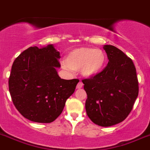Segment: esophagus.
Here are the masks:
<instances>
[{
  "label": "esophagus",
  "mask_w": 150,
  "mask_h": 150,
  "mask_svg": "<svg viewBox=\"0 0 150 150\" xmlns=\"http://www.w3.org/2000/svg\"><path fill=\"white\" fill-rule=\"evenodd\" d=\"M83 83H82L81 81H80L79 83H78L77 86H76V87H77V89H81V88L83 87Z\"/></svg>",
  "instance_id": "1"
}]
</instances>
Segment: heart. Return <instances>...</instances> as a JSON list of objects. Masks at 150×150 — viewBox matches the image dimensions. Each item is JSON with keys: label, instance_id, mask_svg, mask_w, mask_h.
<instances>
[{"label": "heart", "instance_id": "obj_1", "mask_svg": "<svg viewBox=\"0 0 150 150\" xmlns=\"http://www.w3.org/2000/svg\"><path fill=\"white\" fill-rule=\"evenodd\" d=\"M105 61V54L102 50L82 47L69 52L66 61H63L61 65L68 72L80 70L83 76L93 78L102 72Z\"/></svg>", "mask_w": 150, "mask_h": 150}]
</instances>
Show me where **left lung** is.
Returning a JSON list of instances; mask_svg holds the SVG:
<instances>
[{
    "label": "left lung",
    "mask_w": 150,
    "mask_h": 150,
    "mask_svg": "<svg viewBox=\"0 0 150 150\" xmlns=\"http://www.w3.org/2000/svg\"><path fill=\"white\" fill-rule=\"evenodd\" d=\"M108 56L105 68L83 80L87 94L86 111L94 124L110 127L126 118L138 96L136 68L132 60L113 45L103 46Z\"/></svg>",
    "instance_id": "left-lung-1"
}]
</instances>
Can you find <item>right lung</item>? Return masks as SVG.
<instances>
[{"instance_id": "right-lung-1", "label": "right lung", "mask_w": 150, "mask_h": 150, "mask_svg": "<svg viewBox=\"0 0 150 150\" xmlns=\"http://www.w3.org/2000/svg\"><path fill=\"white\" fill-rule=\"evenodd\" d=\"M60 52L54 45L30 47L13 64L9 91L16 109L24 117L51 123L61 114L79 80H64L57 74Z\"/></svg>"}]
</instances>
